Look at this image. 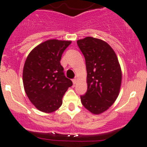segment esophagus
Masks as SVG:
<instances>
[{
    "label": "esophagus",
    "instance_id": "esophagus-1",
    "mask_svg": "<svg viewBox=\"0 0 147 147\" xmlns=\"http://www.w3.org/2000/svg\"><path fill=\"white\" fill-rule=\"evenodd\" d=\"M72 82H73L74 84H75L77 82H78V79H77V78H75V79H73V80H72Z\"/></svg>",
    "mask_w": 147,
    "mask_h": 147
}]
</instances>
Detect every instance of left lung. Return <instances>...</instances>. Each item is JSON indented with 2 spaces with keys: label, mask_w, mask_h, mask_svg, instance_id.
<instances>
[{
  "label": "left lung",
  "mask_w": 147,
  "mask_h": 147,
  "mask_svg": "<svg viewBox=\"0 0 147 147\" xmlns=\"http://www.w3.org/2000/svg\"><path fill=\"white\" fill-rule=\"evenodd\" d=\"M85 59L87 90L80 96L82 105L94 115L113 105L119 94L121 71L113 49L102 40L87 37L77 41Z\"/></svg>",
  "instance_id": "left-lung-1"
}]
</instances>
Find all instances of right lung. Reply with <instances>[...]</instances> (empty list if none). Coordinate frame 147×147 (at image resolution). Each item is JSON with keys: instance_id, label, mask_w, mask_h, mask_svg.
I'll return each instance as SVG.
<instances>
[{"instance_id": "right-lung-1", "label": "right lung", "mask_w": 147, "mask_h": 147, "mask_svg": "<svg viewBox=\"0 0 147 147\" xmlns=\"http://www.w3.org/2000/svg\"><path fill=\"white\" fill-rule=\"evenodd\" d=\"M71 41L49 40L35 47L25 63L23 80L30 101L40 111L50 113L63 104L72 82L65 77L62 55Z\"/></svg>"}]
</instances>
